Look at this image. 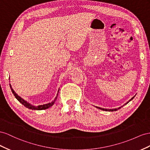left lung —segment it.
I'll return each mask as SVG.
<instances>
[{
	"mask_svg": "<svg viewBox=\"0 0 150 150\" xmlns=\"http://www.w3.org/2000/svg\"><path fill=\"white\" fill-rule=\"evenodd\" d=\"M136 96V95H135ZM135 96H134V97H132L131 99L129 100V101H127L126 103L125 104V105H125L126 104H127V103H129V102H130L131 100H132L134 99V97H135ZM122 105V106H123ZM122 106H121V107H119V108H115V109H104V108H100V107H97V106H96V108H97V109H101V110H105V111H109V112H110V111H115V110H117L118 109H121Z\"/></svg>",
	"mask_w": 150,
	"mask_h": 150,
	"instance_id": "1",
	"label": "left lung"
}]
</instances>
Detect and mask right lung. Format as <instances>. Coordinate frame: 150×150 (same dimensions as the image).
Instances as JSON below:
<instances>
[{
  "label": "right lung",
  "instance_id": "1",
  "mask_svg": "<svg viewBox=\"0 0 150 150\" xmlns=\"http://www.w3.org/2000/svg\"><path fill=\"white\" fill-rule=\"evenodd\" d=\"M10 87H11V89L12 93L14 94V96H15V97L16 98L17 100H18L19 102H20L21 104H22L23 105H24L25 107H26L27 108H28V109H32V110H38L47 109L50 108V107L52 106V105L54 104L55 101H56V100L57 99L58 95V92H59V89H58V93H57V94L56 97L54 98V100H53L52 102H49V103H48V104H42V105H37V106H36V105H33V104H30L29 102H28L26 101V100H25L24 99H23L22 97H20L19 96H18V94H17V93L15 92V91H14L13 88H12L11 84H10Z\"/></svg>",
  "mask_w": 150,
  "mask_h": 150
}]
</instances>
